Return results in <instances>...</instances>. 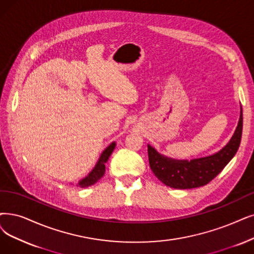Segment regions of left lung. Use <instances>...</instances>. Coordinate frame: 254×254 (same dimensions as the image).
Masks as SVG:
<instances>
[{
    "label": "left lung",
    "mask_w": 254,
    "mask_h": 254,
    "mask_svg": "<svg viewBox=\"0 0 254 254\" xmlns=\"http://www.w3.org/2000/svg\"><path fill=\"white\" fill-rule=\"evenodd\" d=\"M243 111L241 106L238 126L228 143L216 153L192 159L168 157L148 144L149 165L154 175L166 186L187 190L207 185L236 155L241 144Z\"/></svg>",
    "instance_id": "left-lung-1"
}]
</instances>
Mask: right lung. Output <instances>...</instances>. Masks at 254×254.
I'll list each match as a JSON object with an SVG mask.
<instances>
[{"label": "right lung", "instance_id": "obj_1", "mask_svg": "<svg viewBox=\"0 0 254 254\" xmlns=\"http://www.w3.org/2000/svg\"><path fill=\"white\" fill-rule=\"evenodd\" d=\"M115 148H116V141H113V143H111L108 147L105 148V150L102 152V153H101L94 169L89 172L87 176L79 180L77 187H79L81 189L90 187V186L95 185L99 179L103 177V175L105 173V164L107 162L111 153L114 152Z\"/></svg>", "mask_w": 254, "mask_h": 254}]
</instances>
